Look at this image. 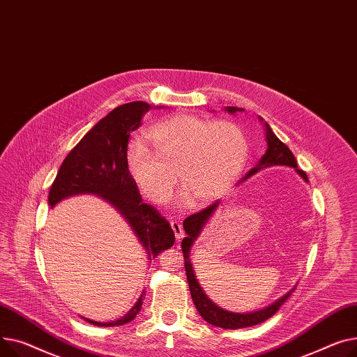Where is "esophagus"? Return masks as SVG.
Listing matches in <instances>:
<instances>
[{
  "label": "esophagus",
  "mask_w": 357,
  "mask_h": 357,
  "mask_svg": "<svg viewBox=\"0 0 357 357\" xmlns=\"http://www.w3.org/2000/svg\"><path fill=\"white\" fill-rule=\"evenodd\" d=\"M170 225H172V229H173V232H174V235H176V239L180 241V239L184 236V230H183L181 223L177 222V220H172Z\"/></svg>",
  "instance_id": "esophagus-1"
}]
</instances>
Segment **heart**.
Returning a JSON list of instances; mask_svg holds the SVG:
<instances>
[{
    "label": "heart",
    "mask_w": 357,
    "mask_h": 357,
    "mask_svg": "<svg viewBox=\"0 0 357 357\" xmlns=\"http://www.w3.org/2000/svg\"><path fill=\"white\" fill-rule=\"evenodd\" d=\"M155 151L142 139L127 146V169L144 196L162 204L173 195L176 173L195 204L223 196L245 169L249 145L229 121L211 122L195 115L167 118L150 130Z\"/></svg>",
    "instance_id": "heart-1"
}]
</instances>
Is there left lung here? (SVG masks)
<instances>
[{"instance_id": "left-lung-1", "label": "left lung", "mask_w": 357, "mask_h": 357, "mask_svg": "<svg viewBox=\"0 0 357 357\" xmlns=\"http://www.w3.org/2000/svg\"><path fill=\"white\" fill-rule=\"evenodd\" d=\"M226 111L230 112V114H234V112L242 111V109L235 108V107H226ZM265 131H266L268 150L264 154V157L261 158L259 165L250 170L242 180H246L248 177L255 174L257 172H259L261 169H264V167H268V165H289V167H294L297 173L305 181H308L305 172L300 170L297 167V161H296L294 154H292L288 146L274 132H272V130L269 128L268 123H265ZM218 206H219V200H216L211 206H207L206 208H203V211H200L197 213H193L190 216H187L183 222V227L185 230L187 236L181 242V250H183V257H184V268H185L188 288H190V296L193 298V303H195L199 314L208 324L216 326V327H222V328H226V330H236V328L257 326V324H259V323H262V321H265V320H268V319L274 316V314L280 310V307L287 301V298L292 294V292H294V289H291L288 294H285L278 301H275L274 304L264 308V310L254 311V312H245V314L225 311L207 298V296L204 294L203 289L200 288V285L196 280L195 271H193V266H192V262H190V249H192L193 242L200 235L204 223L207 222L208 218L212 216V213L216 211Z\"/></svg>"}]
</instances>
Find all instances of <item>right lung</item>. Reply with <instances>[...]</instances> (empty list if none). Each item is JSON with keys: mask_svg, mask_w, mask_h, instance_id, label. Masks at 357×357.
Segmentation results:
<instances>
[{"mask_svg": "<svg viewBox=\"0 0 357 357\" xmlns=\"http://www.w3.org/2000/svg\"><path fill=\"white\" fill-rule=\"evenodd\" d=\"M150 108L149 103L137 100L121 105L102 118L61 162L50 187L49 204L53 207L65 197L79 193L102 196L128 220L151 261L161 250L174 245V232L154 206L142 202L125 160L130 135L141 127V118ZM144 298L142 292L130 312L116 321L85 320L99 327L127 324L141 311Z\"/></svg>", "mask_w": 357, "mask_h": 357, "instance_id": "1", "label": "right lung"}]
</instances>
